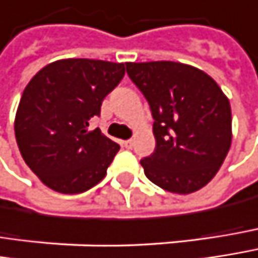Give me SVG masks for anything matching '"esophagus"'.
<instances>
[{"label":"esophagus","mask_w":258,"mask_h":258,"mask_svg":"<svg viewBox=\"0 0 258 258\" xmlns=\"http://www.w3.org/2000/svg\"><path fill=\"white\" fill-rule=\"evenodd\" d=\"M122 146H124L125 149H131V148H133V140H124V142H122Z\"/></svg>","instance_id":"esophagus-1"}]
</instances>
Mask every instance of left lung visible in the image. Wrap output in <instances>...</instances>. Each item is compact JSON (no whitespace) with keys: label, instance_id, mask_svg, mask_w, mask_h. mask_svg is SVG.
Instances as JSON below:
<instances>
[{"label":"left lung","instance_id":"8db88e82","mask_svg":"<svg viewBox=\"0 0 258 258\" xmlns=\"http://www.w3.org/2000/svg\"><path fill=\"white\" fill-rule=\"evenodd\" d=\"M127 74L155 119V152L140 161L146 177L178 195L199 190L230 149L229 99L208 74L178 61H128Z\"/></svg>","mask_w":258,"mask_h":258}]
</instances>
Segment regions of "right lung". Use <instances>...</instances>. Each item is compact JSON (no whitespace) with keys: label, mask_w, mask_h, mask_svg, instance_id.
I'll return each mask as SVG.
<instances>
[{"label":"right lung","mask_w":258,"mask_h":258,"mask_svg":"<svg viewBox=\"0 0 258 258\" xmlns=\"http://www.w3.org/2000/svg\"><path fill=\"white\" fill-rule=\"evenodd\" d=\"M124 74V63L61 59L28 82L14 118L16 142L47 187L72 195L105 178L119 146L88 125Z\"/></svg>","instance_id":"obj_1"}]
</instances>
